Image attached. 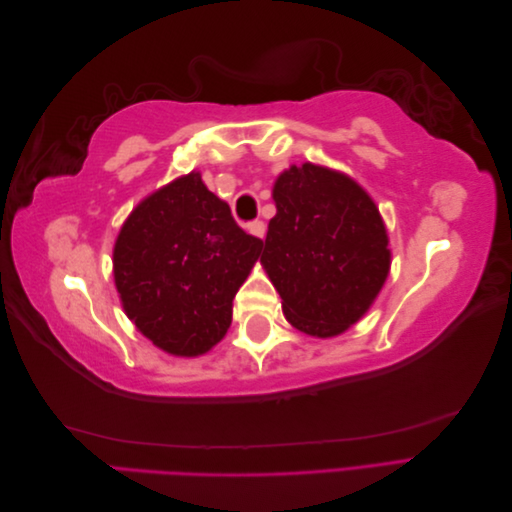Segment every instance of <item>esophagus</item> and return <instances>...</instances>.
<instances>
[{
    "label": "esophagus",
    "mask_w": 512,
    "mask_h": 512,
    "mask_svg": "<svg viewBox=\"0 0 512 512\" xmlns=\"http://www.w3.org/2000/svg\"><path fill=\"white\" fill-rule=\"evenodd\" d=\"M247 230H250V235H254V237H258V239H265V232H267V226H265V222H260V220H254V222H250V224H247Z\"/></svg>",
    "instance_id": "1"
}]
</instances>
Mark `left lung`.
<instances>
[{
    "label": "left lung",
    "mask_w": 512,
    "mask_h": 512,
    "mask_svg": "<svg viewBox=\"0 0 512 512\" xmlns=\"http://www.w3.org/2000/svg\"><path fill=\"white\" fill-rule=\"evenodd\" d=\"M277 213L260 262L286 320L314 337L344 333L382 290L391 269L386 228L354 179L305 162L273 185Z\"/></svg>",
    "instance_id": "left-lung-1"
}]
</instances>
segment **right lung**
<instances>
[{"label":"right lung","mask_w":512,"mask_h":512,"mask_svg":"<svg viewBox=\"0 0 512 512\" xmlns=\"http://www.w3.org/2000/svg\"><path fill=\"white\" fill-rule=\"evenodd\" d=\"M262 241L190 173L147 196L123 222L113 250L128 318L168 354L198 356L226 335L232 299Z\"/></svg>","instance_id":"right-lung-1"}]
</instances>
